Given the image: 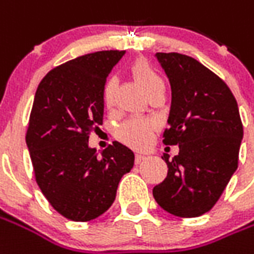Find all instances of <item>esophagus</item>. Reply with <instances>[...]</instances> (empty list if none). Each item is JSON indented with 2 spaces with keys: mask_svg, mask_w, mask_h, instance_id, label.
<instances>
[{
  "mask_svg": "<svg viewBox=\"0 0 254 254\" xmlns=\"http://www.w3.org/2000/svg\"><path fill=\"white\" fill-rule=\"evenodd\" d=\"M145 155H143V154H136V155H134V164L136 165H139V164H141V162H143V161H145Z\"/></svg>",
  "mask_w": 254,
  "mask_h": 254,
  "instance_id": "esophagus-1",
  "label": "esophagus"
}]
</instances>
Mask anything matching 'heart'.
<instances>
[{
  "label": "heart",
  "instance_id": "obj_1",
  "mask_svg": "<svg viewBox=\"0 0 254 254\" xmlns=\"http://www.w3.org/2000/svg\"><path fill=\"white\" fill-rule=\"evenodd\" d=\"M130 74L139 82L140 86L145 90L147 95L164 85L158 72L145 59L134 60L130 64ZM117 88H118V81L113 75L107 78L103 84L102 100L107 109H111L114 106ZM155 129H157V125L150 120L129 118L117 127L115 134L122 143L130 145L133 148H144L145 145L150 144Z\"/></svg>",
  "mask_w": 254,
  "mask_h": 254
}]
</instances>
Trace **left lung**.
Segmentation results:
<instances>
[{
	"mask_svg": "<svg viewBox=\"0 0 254 254\" xmlns=\"http://www.w3.org/2000/svg\"><path fill=\"white\" fill-rule=\"evenodd\" d=\"M169 78L172 106L166 145L179 144L168 176L152 190L159 206L177 217H198L219 201L238 168L244 127L228 85L198 60L157 53Z\"/></svg>",
	"mask_w": 254,
	"mask_h": 254,
	"instance_id": "obj_1",
	"label": "left lung"
}]
</instances>
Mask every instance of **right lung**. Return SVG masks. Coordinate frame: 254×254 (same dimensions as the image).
<instances>
[{"mask_svg": "<svg viewBox=\"0 0 254 254\" xmlns=\"http://www.w3.org/2000/svg\"><path fill=\"white\" fill-rule=\"evenodd\" d=\"M125 51H100L65 62L37 88L26 143L35 182L52 207L72 221L99 217L115 199L134 154L114 141L99 157L88 145L103 124L102 88Z\"/></svg>", "mask_w": 254, "mask_h": 254, "instance_id": "obj_1", "label": "right lung"}]
</instances>
